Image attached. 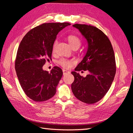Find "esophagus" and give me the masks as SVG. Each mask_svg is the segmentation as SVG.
<instances>
[{"mask_svg": "<svg viewBox=\"0 0 133 133\" xmlns=\"http://www.w3.org/2000/svg\"><path fill=\"white\" fill-rule=\"evenodd\" d=\"M63 75L65 76V75H67V74H69L70 72L67 71V70H63Z\"/></svg>", "mask_w": 133, "mask_h": 133, "instance_id": "1", "label": "esophagus"}]
</instances>
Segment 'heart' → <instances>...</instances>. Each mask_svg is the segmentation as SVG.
<instances>
[{"instance_id": "obj_1", "label": "heart", "mask_w": 133, "mask_h": 133, "mask_svg": "<svg viewBox=\"0 0 133 133\" xmlns=\"http://www.w3.org/2000/svg\"><path fill=\"white\" fill-rule=\"evenodd\" d=\"M67 40L68 41L71 47L73 49L74 48H78L81 45V40L80 39V38L77 37V36L76 35H69L67 36ZM56 43L57 42H55V43L53 44V50H55V47ZM75 62L74 60H67V59H61L58 62V63L60 64V65L63 67L64 69H70L72 65H73L74 63H75Z\"/></svg>"}]
</instances>
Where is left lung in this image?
I'll return each instance as SVG.
<instances>
[{"instance_id":"obj_1","label":"left lung","mask_w":133,"mask_h":133,"mask_svg":"<svg viewBox=\"0 0 133 133\" xmlns=\"http://www.w3.org/2000/svg\"><path fill=\"white\" fill-rule=\"evenodd\" d=\"M87 42L86 53L75 71L88 70L85 77L76 71L71 74L73 94L81 102L93 104L100 100L110 89L116 75L115 56L111 42L100 29L86 24H75Z\"/></svg>"}]
</instances>
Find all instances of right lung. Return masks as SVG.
<instances>
[{"label": "right lung", "mask_w": 133, "mask_h": 133, "mask_svg": "<svg viewBox=\"0 0 133 133\" xmlns=\"http://www.w3.org/2000/svg\"><path fill=\"white\" fill-rule=\"evenodd\" d=\"M69 25V23H43L29 31L19 45L15 61L16 75L24 93L35 102L46 101L56 94L62 70L55 66L49 73L43 66L51 59L58 32Z\"/></svg>", "instance_id": "right-lung-1"}]
</instances>
